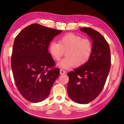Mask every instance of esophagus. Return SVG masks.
Returning <instances> with one entry per match:
<instances>
[{
	"instance_id": "34e87169",
	"label": "esophagus",
	"mask_w": 124,
	"mask_h": 124,
	"mask_svg": "<svg viewBox=\"0 0 124 124\" xmlns=\"http://www.w3.org/2000/svg\"><path fill=\"white\" fill-rule=\"evenodd\" d=\"M60 74L61 75H63L65 74V71L64 70H62V69H60Z\"/></svg>"
}]
</instances>
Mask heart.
I'll return each instance as SVG.
<instances>
[{
	"instance_id": "b5f03b06",
	"label": "heart",
	"mask_w": 124,
	"mask_h": 124,
	"mask_svg": "<svg viewBox=\"0 0 124 124\" xmlns=\"http://www.w3.org/2000/svg\"><path fill=\"white\" fill-rule=\"evenodd\" d=\"M50 54L53 59L59 61L65 54L66 57L58 63L64 69L74 66L79 67L85 64L90 58L93 51L92 41L81 36L69 33L62 36L59 43L52 41L48 46Z\"/></svg>"
}]
</instances>
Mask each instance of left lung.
Returning <instances> with one entry per match:
<instances>
[{
  "label": "left lung",
  "instance_id": "left-lung-1",
  "mask_svg": "<svg viewBox=\"0 0 124 124\" xmlns=\"http://www.w3.org/2000/svg\"><path fill=\"white\" fill-rule=\"evenodd\" d=\"M80 30L93 41V51L86 63L68 73L67 91L73 101L87 104L93 101L103 88L111 67L109 44L101 33L90 28Z\"/></svg>",
  "mask_w": 124,
  "mask_h": 124
}]
</instances>
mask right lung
<instances>
[{"label":"right lung","instance_id":"add662e5","mask_svg":"<svg viewBox=\"0 0 124 124\" xmlns=\"http://www.w3.org/2000/svg\"><path fill=\"white\" fill-rule=\"evenodd\" d=\"M62 32L32 24L15 37L12 69L18 91L28 101L37 103L45 100L59 76L60 69L54 67V61L48 47L54 37Z\"/></svg>","mask_w":124,"mask_h":124}]
</instances>
